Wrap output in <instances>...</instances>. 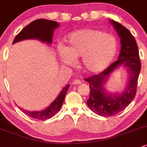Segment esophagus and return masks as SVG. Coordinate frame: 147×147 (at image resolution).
<instances>
[{"label":"esophagus","mask_w":147,"mask_h":147,"mask_svg":"<svg viewBox=\"0 0 147 147\" xmlns=\"http://www.w3.org/2000/svg\"><path fill=\"white\" fill-rule=\"evenodd\" d=\"M82 84V81L79 80V79H75V80L73 81L72 82V84L74 85H76V84Z\"/></svg>","instance_id":"1"}]
</instances>
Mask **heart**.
Returning a JSON list of instances; mask_svg holds the SVG:
<instances>
[{
  "label": "heart",
  "mask_w": 147,
  "mask_h": 147,
  "mask_svg": "<svg viewBox=\"0 0 147 147\" xmlns=\"http://www.w3.org/2000/svg\"><path fill=\"white\" fill-rule=\"evenodd\" d=\"M65 47H60L58 53L63 63H74L82 57V65L89 73L104 71L116 55L118 42L111 34L98 29L86 28L70 34L65 40Z\"/></svg>",
  "instance_id": "1"
}]
</instances>
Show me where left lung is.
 I'll list each match as a JSON object with an SVG mask.
<instances>
[{"label": "left lung", "mask_w": 147, "mask_h": 147, "mask_svg": "<svg viewBox=\"0 0 147 147\" xmlns=\"http://www.w3.org/2000/svg\"><path fill=\"white\" fill-rule=\"evenodd\" d=\"M121 37V50L118 60L105 71L86 78L90 87L87 105L91 110L101 116H112L123 110L132 102L136 94L138 79L141 71L139 48L129 30L118 22L110 21ZM129 68L130 76L127 89L121 95L112 96L105 92L103 85L112 72L121 65Z\"/></svg>", "instance_id": "1"}]
</instances>
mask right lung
<instances>
[{
    "label": "right lung",
    "mask_w": 147,
    "mask_h": 147,
    "mask_svg": "<svg viewBox=\"0 0 147 147\" xmlns=\"http://www.w3.org/2000/svg\"><path fill=\"white\" fill-rule=\"evenodd\" d=\"M58 26L59 24L54 21L42 19L34 20L25 26L16 36L13 41V44L26 39H37L43 42H45L51 44L54 29ZM69 86V84L65 86L59 94L58 97L44 110L34 112L23 110L24 113L29 116L37 120H47L53 117L61 109Z\"/></svg>",
    "instance_id": "obj_1"
}]
</instances>
